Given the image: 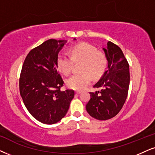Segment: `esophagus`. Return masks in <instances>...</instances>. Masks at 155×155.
<instances>
[{
  "mask_svg": "<svg viewBox=\"0 0 155 155\" xmlns=\"http://www.w3.org/2000/svg\"><path fill=\"white\" fill-rule=\"evenodd\" d=\"M75 93H76V94H81V91H75Z\"/></svg>",
  "mask_w": 155,
  "mask_h": 155,
  "instance_id": "obj_1",
  "label": "esophagus"
}]
</instances>
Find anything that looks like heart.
I'll return each mask as SVG.
<instances>
[{
	"label": "heart",
	"mask_w": 155,
	"mask_h": 155,
	"mask_svg": "<svg viewBox=\"0 0 155 155\" xmlns=\"http://www.w3.org/2000/svg\"><path fill=\"white\" fill-rule=\"evenodd\" d=\"M69 57L65 54H58L56 64L58 70L65 75L71 72L74 63L81 62L80 72L66 81L69 88L83 90L91 83L92 78L98 79L104 74L108 61L106 54L97 50L94 46L83 42L72 47L69 49Z\"/></svg>",
	"instance_id": "heart-1"
}]
</instances>
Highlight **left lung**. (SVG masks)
<instances>
[{"instance_id": "obj_1", "label": "left lung", "mask_w": 155, "mask_h": 155, "mask_svg": "<svg viewBox=\"0 0 155 155\" xmlns=\"http://www.w3.org/2000/svg\"><path fill=\"white\" fill-rule=\"evenodd\" d=\"M104 50L108 60V69L93 85L99 91L90 93L91 98L86 104L90 116L101 121L114 117L121 110L130 83L129 63L120 47L108 41Z\"/></svg>"}]
</instances>
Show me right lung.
<instances>
[{
    "label": "right lung",
    "instance_id": "right-lung-1",
    "mask_svg": "<svg viewBox=\"0 0 155 155\" xmlns=\"http://www.w3.org/2000/svg\"><path fill=\"white\" fill-rule=\"evenodd\" d=\"M65 42L51 39L32 49L21 71L19 90L25 106L34 118L45 124L64 117L74 95L73 90L60 91L64 81L56 61Z\"/></svg>",
    "mask_w": 155,
    "mask_h": 155
}]
</instances>
